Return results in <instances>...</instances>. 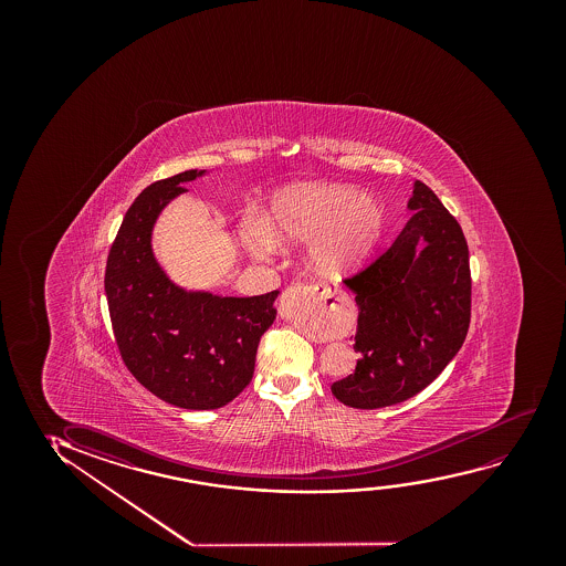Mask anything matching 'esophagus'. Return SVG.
Segmentation results:
<instances>
[{
	"mask_svg": "<svg viewBox=\"0 0 566 566\" xmlns=\"http://www.w3.org/2000/svg\"><path fill=\"white\" fill-rule=\"evenodd\" d=\"M344 295L336 290L323 286L287 287L279 303V315L292 318L295 313L305 311L315 325L325 328L331 338H340L344 334Z\"/></svg>",
	"mask_w": 566,
	"mask_h": 566,
	"instance_id": "esophagus-1",
	"label": "esophagus"
}]
</instances>
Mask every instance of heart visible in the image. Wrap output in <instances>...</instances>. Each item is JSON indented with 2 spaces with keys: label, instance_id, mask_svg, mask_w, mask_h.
<instances>
[{
  "label": "heart",
  "instance_id": "1",
  "mask_svg": "<svg viewBox=\"0 0 566 566\" xmlns=\"http://www.w3.org/2000/svg\"><path fill=\"white\" fill-rule=\"evenodd\" d=\"M385 222L379 202L354 187H292L272 199L264 222L243 224L240 240L253 259H269L280 248L313 241L311 256L318 271L338 274L371 255Z\"/></svg>",
  "mask_w": 566,
  "mask_h": 566
}]
</instances>
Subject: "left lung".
<instances>
[{"instance_id":"1","label":"left lung","mask_w":566,"mask_h":566,"mask_svg":"<svg viewBox=\"0 0 566 566\" xmlns=\"http://www.w3.org/2000/svg\"><path fill=\"white\" fill-rule=\"evenodd\" d=\"M395 243L344 284L356 294V371L333 395L357 410L403 402L462 348L472 311L470 253L457 218L421 181ZM422 249L418 250L417 245Z\"/></svg>"}]
</instances>
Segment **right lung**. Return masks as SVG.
<instances>
[{"mask_svg": "<svg viewBox=\"0 0 566 566\" xmlns=\"http://www.w3.org/2000/svg\"><path fill=\"white\" fill-rule=\"evenodd\" d=\"M207 171L155 181L125 212L109 249L104 290L117 348L143 387L184 410H217L248 387L261 336L276 318L279 290L222 297L171 282L153 253V228L184 184Z\"/></svg>", "mask_w": 566, "mask_h": 566, "instance_id": "add662e5", "label": "right lung"}]
</instances>
